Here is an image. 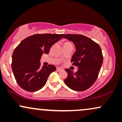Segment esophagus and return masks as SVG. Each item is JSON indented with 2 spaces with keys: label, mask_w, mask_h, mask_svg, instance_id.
<instances>
[{
  "label": "esophagus",
  "mask_w": 122,
  "mask_h": 122,
  "mask_svg": "<svg viewBox=\"0 0 122 122\" xmlns=\"http://www.w3.org/2000/svg\"><path fill=\"white\" fill-rule=\"evenodd\" d=\"M63 69L62 68H58V67H57V71H58V72H60V71H62Z\"/></svg>",
  "instance_id": "esophagus-1"
}]
</instances>
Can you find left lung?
<instances>
[{
  "mask_svg": "<svg viewBox=\"0 0 122 122\" xmlns=\"http://www.w3.org/2000/svg\"><path fill=\"white\" fill-rule=\"evenodd\" d=\"M64 38L75 45L76 51L72 56V65L77 66V72L74 73L66 69L68 76L65 84L76 91H84L94 84L103 64V57L100 46L87 37L79 34H65Z\"/></svg>",
  "mask_w": 122,
  "mask_h": 122,
  "instance_id": "obj_1",
  "label": "left lung"
}]
</instances>
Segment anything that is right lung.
I'll list each match as a JSON object with an SVG mask.
<instances>
[{"mask_svg": "<svg viewBox=\"0 0 122 122\" xmlns=\"http://www.w3.org/2000/svg\"><path fill=\"white\" fill-rule=\"evenodd\" d=\"M64 34H35L23 40L15 49L11 68L18 85L26 91L35 92L44 86L51 72L56 70L53 65L41 68L43 54H48L51 46Z\"/></svg>", "mask_w": 122, "mask_h": 122, "instance_id": "add662e5", "label": "right lung"}]
</instances>
